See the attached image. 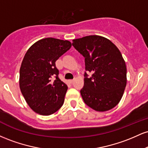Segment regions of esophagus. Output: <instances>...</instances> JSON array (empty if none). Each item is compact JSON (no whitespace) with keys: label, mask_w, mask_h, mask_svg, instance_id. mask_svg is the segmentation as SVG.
<instances>
[{"label":"esophagus","mask_w":148,"mask_h":148,"mask_svg":"<svg viewBox=\"0 0 148 148\" xmlns=\"http://www.w3.org/2000/svg\"><path fill=\"white\" fill-rule=\"evenodd\" d=\"M74 81V79H72V80H69V82H70V84H73Z\"/></svg>","instance_id":"34e87169"}]
</instances>
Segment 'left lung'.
Returning <instances> with one entry per match:
<instances>
[{
    "label": "left lung",
    "instance_id": "obj_1",
    "mask_svg": "<svg viewBox=\"0 0 148 148\" xmlns=\"http://www.w3.org/2000/svg\"><path fill=\"white\" fill-rule=\"evenodd\" d=\"M72 46L85 58L84 86L80 90L85 103L97 111H106L120 102L127 85V67L113 42L99 35L72 40Z\"/></svg>",
    "mask_w": 148,
    "mask_h": 148
}]
</instances>
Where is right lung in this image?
I'll return each instance as SVG.
<instances>
[{"label": "right lung", "instance_id": "right-lung-1", "mask_svg": "<svg viewBox=\"0 0 148 148\" xmlns=\"http://www.w3.org/2000/svg\"><path fill=\"white\" fill-rule=\"evenodd\" d=\"M72 47L67 40L42 39L28 49L20 68L19 87L35 113L49 115L64 103L67 86L59 79L56 61Z\"/></svg>", "mask_w": 148, "mask_h": 148}]
</instances>
